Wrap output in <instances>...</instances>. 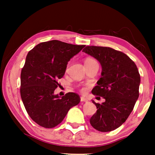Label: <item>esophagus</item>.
<instances>
[{
    "mask_svg": "<svg viewBox=\"0 0 155 155\" xmlns=\"http://www.w3.org/2000/svg\"><path fill=\"white\" fill-rule=\"evenodd\" d=\"M80 101H88V99L85 98V97H82L81 98H80Z\"/></svg>",
    "mask_w": 155,
    "mask_h": 155,
    "instance_id": "34e87169",
    "label": "esophagus"
}]
</instances>
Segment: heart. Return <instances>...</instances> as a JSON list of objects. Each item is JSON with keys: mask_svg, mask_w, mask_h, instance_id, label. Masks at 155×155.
<instances>
[{"mask_svg": "<svg viewBox=\"0 0 155 155\" xmlns=\"http://www.w3.org/2000/svg\"><path fill=\"white\" fill-rule=\"evenodd\" d=\"M97 63L96 60H94V58H87L85 59V61H84V64H87V63ZM84 88H82V92H84Z\"/></svg>", "mask_w": 155, "mask_h": 155, "instance_id": "heart-1", "label": "heart"}]
</instances>
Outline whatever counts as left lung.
<instances>
[{
  "label": "left lung",
  "mask_w": 155,
  "mask_h": 155,
  "mask_svg": "<svg viewBox=\"0 0 155 155\" xmlns=\"http://www.w3.org/2000/svg\"><path fill=\"white\" fill-rule=\"evenodd\" d=\"M82 52L96 58L102 68L101 78L92 93L102 97L105 101L99 104L92 100L97 109L90 118V124L101 132L115 130L127 120L138 99V70L126 54L112 48L87 46Z\"/></svg>",
  "instance_id": "1"
}]
</instances>
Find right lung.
<instances>
[{
  "label": "right lung",
  "instance_id": "obj_1",
  "mask_svg": "<svg viewBox=\"0 0 155 155\" xmlns=\"http://www.w3.org/2000/svg\"><path fill=\"white\" fill-rule=\"evenodd\" d=\"M85 45L58 41L41 42L29 51L20 75V95L30 118L40 126L54 128L64 119L80 96L68 92L60 97L54 90L64 75L68 62Z\"/></svg>",
  "mask_w": 155,
  "mask_h": 155
}]
</instances>
